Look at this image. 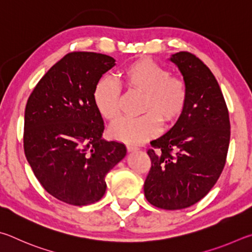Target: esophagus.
<instances>
[{"mask_svg": "<svg viewBox=\"0 0 252 252\" xmlns=\"http://www.w3.org/2000/svg\"><path fill=\"white\" fill-rule=\"evenodd\" d=\"M138 147H136V146H133V145H127V151H128L129 153L130 152H136V151H138Z\"/></svg>", "mask_w": 252, "mask_h": 252, "instance_id": "1", "label": "esophagus"}]
</instances>
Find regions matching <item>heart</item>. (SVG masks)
<instances>
[{
  "label": "heart",
  "mask_w": 252,
  "mask_h": 252,
  "mask_svg": "<svg viewBox=\"0 0 252 252\" xmlns=\"http://www.w3.org/2000/svg\"><path fill=\"white\" fill-rule=\"evenodd\" d=\"M123 82L130 94L142 95L138 118H124L109 128L113 138L128 144H142L160 128V121L171 124L183 114L188 100V88L183 78L149 59H140L126 66ZM97 112L106 121L114 122L121 115L122 91L108 77L100 78L93 91Z\"/></svg>",
  "instance_id": "1"
}]
</instances>
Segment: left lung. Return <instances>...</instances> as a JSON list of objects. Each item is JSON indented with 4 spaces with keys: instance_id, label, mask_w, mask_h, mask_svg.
<instances>
[{
    "instance_id": "obj_1",
    "label": "left lung",
    "mask_w": 252,
    "mask_h": 252,
    "mask_svg": "<svg viewBox=\"0 0 252 252\" xmlns=\"http://www.w3.org/2000/svg\"><path fill=\"white\" fill-rule=\"evenodd\" d=\"M169 61L188 88V100L175 125L152 140V167L144 184L146 199L167 210L184 209L202 199L226 164L230 122L222 92L211 70L191 53Z\"/></svg>"
}]
</instances>
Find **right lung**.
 I'll list each match as a JSON object with an SVG mask.
<instances>
[{
  "mask_svg": "<svg viewBox=\"0 0 252 252\" xmlns=\"http://www.w3.org/2000/svg\"><path fill=\"white\" fill-rule=\"evenodd\" d=\"M115 62L99 53H68L28 99L26 159L43 188L66 204L98 201L106 191L105 176L126 156L125 145L101 138L104 122L93 100L96 83Z\"/></svg>",
  "mask_w": 252,
  "mask_h": 252,
  "instance_id": "1",
  "label": "right lung"
}]
</instances>
